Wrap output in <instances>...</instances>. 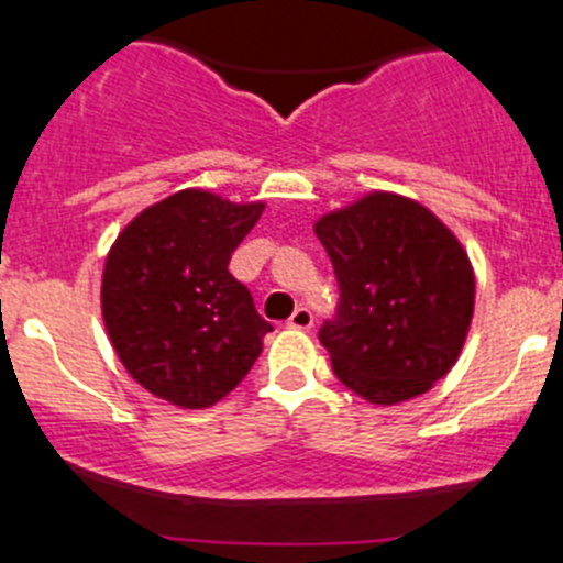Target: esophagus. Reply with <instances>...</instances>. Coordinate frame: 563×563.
Masks as SVG:
<instances>
[{"instance_id": "34e87169", "label": "esophagus", "mask_w": 563, "mask_h": 563, "mask_svg": "<svg viewBox=\"0 0 563 563\" xmlns=\"http://www.w3.org/2000/svg\"><path fill=\"white\" fill-rule=\"evenodd\" d=\"M288 327L291 330H310L313 327V313L308 308H297L291 313V319H288Z\"/></svg>"}]
</instances>
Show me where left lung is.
Here are the masks:
<instances>
[{
  "mask_svg": "<svg viewBox=\"0 0 563 563\" xmlns=\"http://www.w3.org/2000/svg\"><path fill=\"white\" fill-rule=\"evenodd\" d=\"M335 266L338 319L321 327L338 379L379 407L432 390L460 360L476 272L434 211L396 192H365L316 220Z\"/></svg>",
  "mask_w": 563,
  "mask_h": 563,
  "instance_id": "1",
  "label": "left lung"
}]
</instances>
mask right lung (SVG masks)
<instances>
[{"label": "right lung", "instance_id": "right-lung-1", "mask_svg": "<svg viewBox=\"0 0 563 563\" xmlns=\"http://www.w3.org/2000/svg\"><path fill=\"white\" fill-rule=\"evenodd\" d=\"M264 206L181 189L140 211L109 247L103 327L131 379L162 401L211 407L258 360L272 324L228 264Z\"/></svg>", "mask_w": 563, "mask_h": 563}]
</instances>
